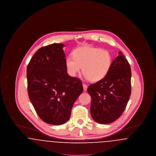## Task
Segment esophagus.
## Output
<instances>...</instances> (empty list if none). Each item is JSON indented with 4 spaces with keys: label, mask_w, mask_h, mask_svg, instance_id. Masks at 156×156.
Returning <instances> with one entry per match:
<instances>
[{
    "label": "esophagus",
    "mask_w": 156,
    "mask_h": 156,
    "mask_svg": "<svg viewBox=\"0 0 156 156\" xmlns=\"http://www.w3.org/2000/svg\"><path fill=\"white\" fill-rule=\"evenodd\" d=\"M82 85H83V90L86 91L87 90V88H88L87 85L86 84H85V83H83Z\"/></svg>",
    "instance_id": "obj_1"
}]
</instances>
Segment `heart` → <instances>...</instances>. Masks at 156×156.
Here are the masks:
<instances>
[{
    "label": "heart",
    "mask_w": 156,
    "mask_h": 156,
    "mask_svg": "<svg viewBox=\"0 0 156 156\" xmlns=\"http://www.w3.org/2000/svg\"><path fill=\"white\" fill-rule=\"evenodd\" d=\"M112 57L108 50L90 46H83L75 49L73 57L66 59L68 74L76 76L81 71L84 77L92 82L101 81L109 73L112 66Z\"/></svg>",
    "instance_id": "heart-1"
}]
</instances>
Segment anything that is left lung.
Returning a JSON list of instances; mask_svg holds the SVG:
<instances>
[{"instance_id": "1", "label": "left lung", "mask_w": 156, "mask_h": 156, "mask_svg": "<svg viewBox=\"0 0 156 156\" xmlns=\"http://www.w3.org/2000/svg\"><path fill=\"white\" fill-rule=\"evenodd\" d=\"M131 68L122 52L113 60L109 73L102 80L90 85V112L100 124L110 123L119 118L131 94Z\"/></svg>"}]
</instances>
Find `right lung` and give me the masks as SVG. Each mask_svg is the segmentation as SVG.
I'll return each mask as SVG.
<instances>
[{
    "label": "right lung",
    "mask_w": 156,
    "mask_h": 156,
    "mask_svg": "<svg viewBox=\"0 0 156 156\" xmlns=\"http://www.w3.org/2000/svg\"><path fill=\"white\" fill-rule=\"evenodd\" d=\"M64 47L54 43L40 48L27 67L29 99L40 119L52 125L67 122L83 92L81 80L67 74Z\"/></svg>",
    "instance_id": "obj_1"
}]
</instances>
